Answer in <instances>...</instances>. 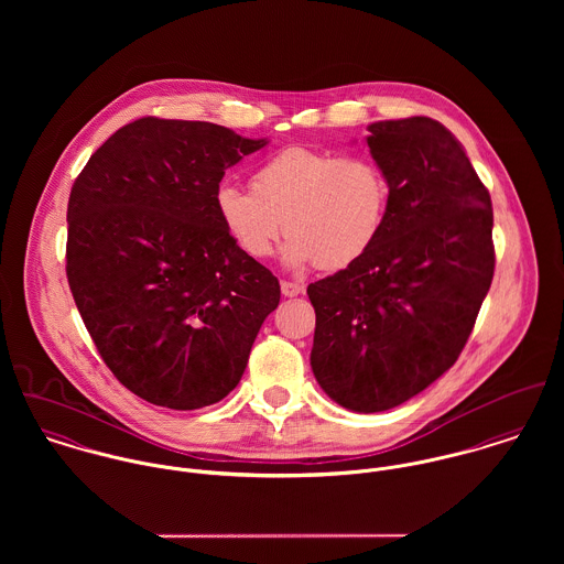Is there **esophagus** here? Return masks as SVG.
Instances as JSON below:
<instances>
[{"label": "esophagus", "instance_id": "34e87169", "mask_svg": "<svg viewBox=\"0 0 564 564\" xmlns=\"http://www.w3.org/2000/svg\"><path fill=\"white\" fill-rule=\"evenodd\" d=\"M280 289H282L284 297H297L300 293H304V286L300 282H289V280H282Z\"/></svg>", "mask_w": 564, "mask_h": 564}]
</instances>
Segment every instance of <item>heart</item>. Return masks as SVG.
<instances>
[{"label": "heart", "instance_id": "heart-1", "mask_svg": "<svg viewBox=\"0 0 564 564\" xmlns=\"http://www.w3.org/2000/svg\"><path fill=\"white\" fill-rule=\"evenodd\" d=\"M251 191L221 184L215 208L224 230L256 260L273 253L286 230L282 258L289 267L347 269L380 239L389 213V180L367 154L293 145L260 162Z\"/></svg>", "mask_w": 564, "mask_h": 564}]
</instances>
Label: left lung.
<instances>
[{
	"label": "left lung",
	"mask_w": 564,
	"mask_h": 564,
	"mask_svg": "<svg viewBox=\"0 0 564 564\" xmlns=\"http://www.w3.org/2000/svg\"><path fill=\"white\" fill-rule=\"evenodd\" d=\"M367 130L391 188L382 235L308 286L313 373L365 414L408 402L458 360L495 271L490 195L456 137L430 117Z\"/></svg>",
	"instance_id": "obj_1"
}]
</instances>
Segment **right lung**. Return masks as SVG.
Segmentation results:
<instances>
[{
  "label": "right lung",
  "mask_w": 564,
  "mask_h": 564,
  "mask_svg": "<svg viewBox=\"0 0 564 564\" xmlns=\"http://www.w3.org/2000/svg\"><path fill=\"white\" fill-rule=\"evenodd\" d=\"M208 121L143 117L82 169L67 278L99 356L145 402L197 410L239 382L278 278L224 230L226 169L264 148Z\"/></svg>",
  "instance_id": "add662e5"
}]
</instances>
